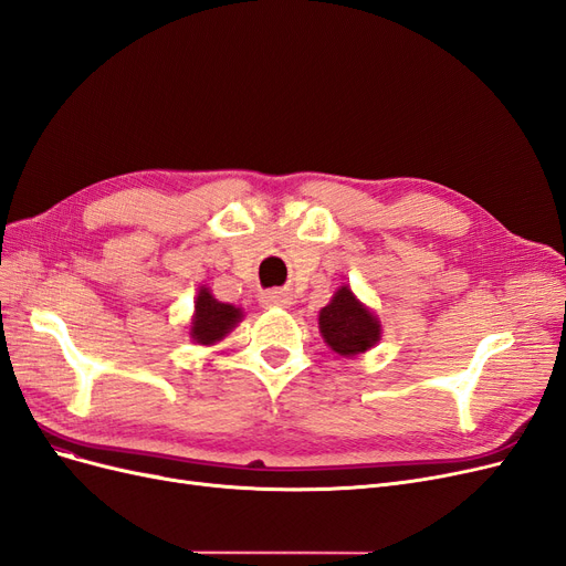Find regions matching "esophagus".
<instances>
[{"mask_svg": "<svg viewBox=\"0 0 566 566\" xmlns=\"http://www.w3.org/2000/svg\"><path fill=\"white\" fill-rule=\"evenodd\" d=\"M262 304L264 306H281V308H285V306H290V295H287V292H283V290L266 292V295L262 297Z\"/></svg>", "mask_w": 566, "mask_h": 566, "instance_id": "obj_1", "label": "esophagus"}]
</instances>
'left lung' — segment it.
I'll return each mask as SVG.
<instances>
[{"label":"left lung","instance_id":"1","mask_svg":"<svg viewBox=\"0 0 566 566\" xmlns=\"http://www.w3.org/2000/svg\"><path fill=\"white\" fill-rule=\"evenodd\" d=\"M318 327L325 344L344 358H354L373 348L381 337V323L365 306L350 285H342L327 306L321 308Z\"/></svg>","mask_w":566,"mask_h":566}]
</instances>
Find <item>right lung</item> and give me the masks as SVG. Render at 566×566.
I'll use <instances>...</instances> for the list:
<instances>
[{"label": "right lung", "mask_w": 566, "mask_h": 566, "mask_svg": "<svg viewBox=\"0 0 566 566\" xmlns=\"http://www.w3.org/2000/svg\"><path fill=\"white\" fill-rule=\"evenodd\" d=\"M243 321V311L233 304H224L212 297L210 287L201 285L193 300V316L189 325V337L193 344L216 346L233 327Z\"/></svg>", "instance_id": "add662e5"}]
</instances>
